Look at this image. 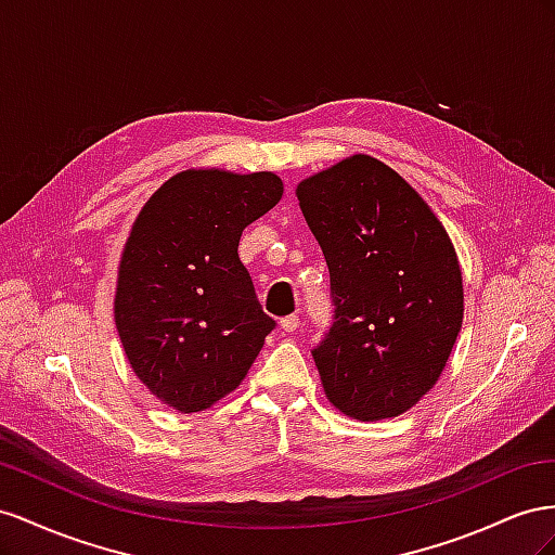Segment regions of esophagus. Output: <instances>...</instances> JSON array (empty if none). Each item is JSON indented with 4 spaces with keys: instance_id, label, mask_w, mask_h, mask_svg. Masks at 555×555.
Instances as JSON below:
<instances>
[{
    "instance_id": "34e87169",
    "label": "esophagus",
    "mask_w": 555,
    "mask_h": 555,
    "mask_svg": "<svg viewBox=\"0 0 555 555\" xmlns=\"http://www.w3.org/2000/svg\"><path fill=\"white\" fill-rule=\"evenodd\" d=\"M299 327V315L297 313H291L286 315V319H281V330L283 332H295Z\"/></svg>"
}]
</instances>
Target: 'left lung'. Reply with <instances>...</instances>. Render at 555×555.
<instances>
[{
  "label": "left lung",
  "instance_id": "obj_1",
  "mask_svg": "<svg viewBox=\"0 0 555 555\" xmlns=\"http://www.w3.org/2000/svg\"><path fill=\"white\" fill-rule=\"evenodd\" d=\"M330 269L335 321L313 348L346 416H400L444 372L463 325V274L444 225L398 171L351 155L297 185Z\"/></svg>",
  "mask_w": 555,
  "mask_h": 555
}]
</instances>
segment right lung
I'll return each mask as SVG.
<instances>
[{"label":"right lung","instance_id":"1","mask_svg":"<svg viewBox=\"0 0 555 555\" xmlns=\"http://www.w3.org/2000/svg\"><path fill=\"white\" fill-rule=\"evenodd\" d=\"M281 195L272 171L185 169L134 220L118 264V337L139 382L181 414L240 386L276 325L236 248Z\"/></svg>","mask_w":555,"mask_h":555}]
</instances>
